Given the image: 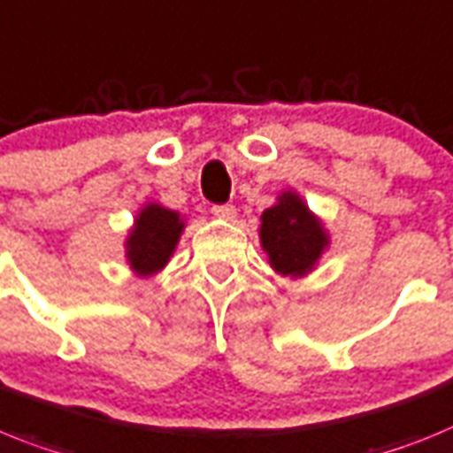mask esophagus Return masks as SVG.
<instances>
[{
  "mask_svg": "<svg viewBox=\"0 0 453 453\" xmlns=\"http://www.w3.org/2000/svg\"><path fill=\"white\" fill-rule=\"evenodd\" d=\"M211 214H214L216 219L233 220L234 216H237V209H234L233 204H214V207H211Z\"/></svg>",
  "mask_w": 453,
  "mask_h": 453,
  "instance_id": "esophagus-1",
  "label": "esophagus"
}]
</instances>
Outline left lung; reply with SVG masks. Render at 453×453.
Instances as JSON below:
<instances>
[{"instance_id": "8db88e82", "label": "left lung", "mask_w": 453, "mask_h": 453, "mask_svg": "<svg viewBox=\"0 0 453 453\" xmlns=\"http://www.w3.org/2000/svg\"><path fill=\"white\" fill-rule=\"evenodd\" d=\"M260 242L272 267L292 279L309 273L329 244L320 220L292 191H285L279 203L262 211Z\"/></svg>"}]
</instances>
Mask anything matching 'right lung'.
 <instances>
[{"mask_svg": "<svg viewBox=\"0 0 453 453\" xmlns=\"http://www.w3.org/2000/svg\"><path fill=\"white\" fill-rule=\"evenodd\" d=\"M181 230L184 223L177 211H170L161 204H147L135 219V226L127 239V257L133 272L140 276H151L165 267L180 242Z\"/></svg>", "mask_w": 453, "mask_h": 453, "instance_id": "right-lung-1", "label": "right lung"}]
</instances>
